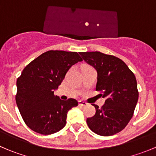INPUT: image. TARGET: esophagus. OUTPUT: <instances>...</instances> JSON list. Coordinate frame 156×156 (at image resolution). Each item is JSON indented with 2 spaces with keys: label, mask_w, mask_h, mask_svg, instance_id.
Here are the masks:
<instances>
[{
  "label": "esophagus",
  "mask_w": 156,
  "mask_h": 156,
  "mask_svg": "<svg viewBox=\"0 0 156 156\" xmlns=\"http://www.w3.org/2000/svg\"><path fill=\"white\" fill-rule=\"evenodd\" d=\"M78 105L81 106H87V103H86V102H84V101H78Z\"/></svg>",
  "instance_id": "obj_1"
}]
</instances>
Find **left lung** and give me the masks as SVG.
Segmentation results:
<instances>
[{
  "mask_svg": "<svg viewBox=\"0 0 156 156\" xmlns=\"http://www.w3.org/2000/svg\"><path fill=\"white\" fill-rule=\"evenodd\" d=\"M83 59L97 72L96 90L106 99L101 108L87 118L89 128L101 136H112L123 130L133 117L139 97L136 77L119 58L99 51L80 52Z\"/></svg>",
  "mask_w": 156,
  "mask_h": 156,
  "instance_id": "left-lung-1",
  "label": "left lung"
}]
</instances>
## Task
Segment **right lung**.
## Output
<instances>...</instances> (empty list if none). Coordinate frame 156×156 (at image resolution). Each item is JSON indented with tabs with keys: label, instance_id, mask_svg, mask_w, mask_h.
<instances>
[{
	"label": "right lung",
	"instance_id": "1",
	"mask_svg": "<svg viewBox=\"0 0 156 156\" xmlns=\"http://www.w3.org/2000/svg\"><path fill=\"white\" fill-rule=\"evenodd\" d=\"M82 61L77 52L49 50L28 64L17 78L16 102L26 125L44 135L58 132L78 101L54 95L72 66Z\"/></svg>",
	"mask_w": 156,
	"mask_h": 156
}]
</instances>
